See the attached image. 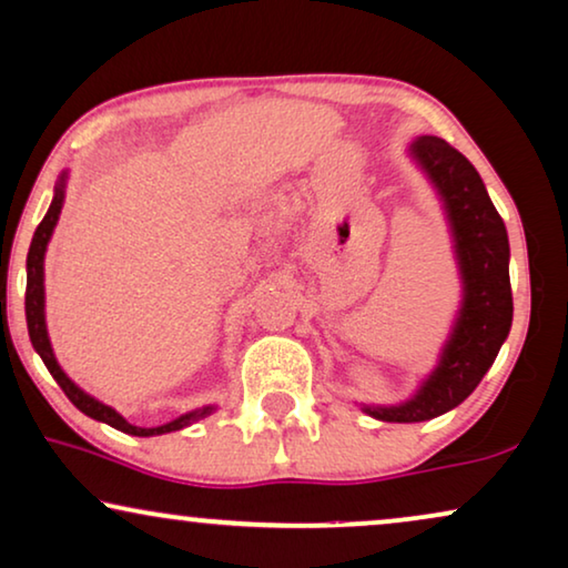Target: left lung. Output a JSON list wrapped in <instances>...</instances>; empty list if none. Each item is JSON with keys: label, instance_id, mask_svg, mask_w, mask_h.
Returning <instances> with one entry per match:
<instances>
[{"label": "left lung", "instance_id": "8db88e82", "mask_svg": "<svg viewBox=\"0 0 568 568\" xmlns=\"http://www.w3.org/2000/svg\"><path fill=\"white\" fill-rule=\"evenodd\" d=\"M414 158L445 201L463 278V305L434 367L400 406H364L379 422L414 424L447 414L476 390L511 328L509 237L468 158L439 136H418Z\"/></svg>", "mask_w": 568, "mask_h": 568}]
</instances>
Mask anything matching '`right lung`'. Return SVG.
Here are the masks:
<instances>
[{"mask_svg":"<svg viewBox=\"0 0 568 568\" xmlns=\"http://www.w3.org/2000/svg\"><path fill=\"white\" fill-rule=\"evenodd\" d=\"M64 189H67V173H61L57 189H53V201L49 206V212H45L43 222L38 224L36 235H33V243H30V251H28V286H26V321H28V333H30V341H33V348L38 354H41V359L45 364V369L51 372V377L57 379L61 390L67 393V398L74 403L77 408L82 410L84 416L95 418V422H103L108 426H113V429H119L123 434H131V437H158V434H168V432H178L183 429V426H191L196 424L199 418H206L209 414H214V406H204V408H196L191 410V414H183L173 418L170 424H162V426H152V429H144V426H134L129 424L126 418H123L119 410H113L111 406H105V403H100L92 398L82 390V387H77L72 379L67 377V372L59 367L57 356H53V348H51V341H49V331H45V290H43V258H45V247H49V240L53 235V227H57L59 222V214H61V206H64Z\"/></svg>","mask_w":568,"mask_h":568,"instance_id":"obj_1","label":"right lung"}]
</instances>
